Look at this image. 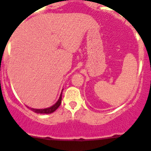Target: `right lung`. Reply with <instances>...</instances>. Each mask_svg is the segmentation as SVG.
I'll use <instances>...</instances> for the list:
<instances>
[{"instance_id":"obj_1","label":"right lung","mask_w":151,"mask_h":151,"mask_svg":"<svg viewBox=\"0 0 151 151\" xmlns=\"http://www.w3.org/2000/svg\"><path fill=\"white\" fill-rule=\"evenodd\" d=\"M62 93H63V91H62L61 94H60V96L59 98L58 101H56V104H53V106H50L48 108H45V109H33V108H30V109L32 111H33L36 113H40V114H50L53 112L54 111H56V109H58V107L60 106L62 102ZM29 108V107H28Z\"/></svg>"}]
</instances>
